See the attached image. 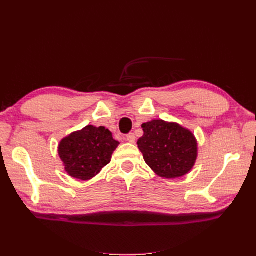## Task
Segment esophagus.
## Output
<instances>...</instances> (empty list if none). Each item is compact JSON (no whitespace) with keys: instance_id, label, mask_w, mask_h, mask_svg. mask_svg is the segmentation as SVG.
Instances as JSON below:
<instances>
[{"instance_id":"esophagus-1","label":"esophagus","mask_w":256,"mask_h":256,"mask_svg":"<svg viewBox=\"0 0 256 256\" xmlns=\"http://www.w3.org/2000/svg\"><path fill=\"white\" fill-rule=\"evenodd\" d=\"M127 141L129 142V143H134L136 142V136H134V134H127Z\"/></svg>"}]
</instances>
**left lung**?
Wrapping results in <instances>:
<instances>
[{
  "mask_svg": "<svg viewBox=\"0 0 256 256\" xmlns=\"http://www.w3.org/2000/svg\"><path fill=\"white\" fill-rule=\"evenodd\" d=\"M144 134L138 147L152 171L164 178L188 174L198 158V142L190 130L162 120L142 125Z\"/></svg>",
  "mask_w": 256,
  "mask_h": 256,
  "instance_id": "1",
  "label": "left lung"
}]
</instances>
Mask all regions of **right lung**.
Masks as SVG:
<instances>
[{
    "label": "right lung",
    "mask_w": 256,
    "mask_h": 256,
    "mask_svg": "<svg viewBox=\"0 0 256 256\" xmlns=\"http://www.w3.org/2000/svg\"><path fill=\"white\" fill-rule=\"evenodd\" d=\"M118 144L109 129L90 125L64 138L58 145V156L69 176L90 180L110 164Z\"/></svg>",
    "instance_id": "obj_1"
}]
</instances>
